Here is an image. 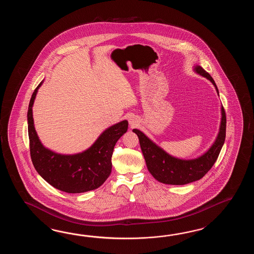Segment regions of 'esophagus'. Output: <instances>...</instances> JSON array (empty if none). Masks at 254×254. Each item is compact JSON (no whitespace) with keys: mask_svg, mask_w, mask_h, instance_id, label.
<instances>
[{"mask_svg":"<svg viewBox=\"0 0 254 254\" xmlns=\"http://www.w3.org/2000/svg\"><path fill=\"white\" fill-rule=\"evenodd\" d=\"M129 126H130L131 128H133L135 126L138 125V120L136 119L135 117H130L129 119Z\"/></svg>","mask_w":254,"mask_h":254,"instance_id":"34e87169","label":"esophagus"}]
</instances>
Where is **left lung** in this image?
Returning <instances> with one entry per match:
<instances>
[{"label": "left lung", "mask_w": 254, "mask_h": 254, "mask_svg": "<svg viewBox=\"0 0 254 254\" xmlns=\"http://www.w3.org/2000/svg\"><path fill=\"white\" fill-rule=\"evenodd\" d=\"M194 71L211 81L219 95L215 81L204 69L196 65ZM132 131L139 138L140 149L151 175L162 184L184 185L202 178L215 163L225 140L226 114L223 106H221V125L215 141L204 154L191 160H182L172 156L139 129H133Z\"/></svg>", "instance_id": "left-lung-1"}]
</instances>
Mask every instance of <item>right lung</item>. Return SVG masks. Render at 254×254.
<instances>
[{
  "label": "right lung",
  "instance_id": "add662e5",
  "mask_svg": "<svg viewBox=\"0 0 254 254\" xmlns=\"http://www.w3.org/2000/svg\"><path fill=\"white\" fill-rule=\"evenodd\" d=\"M34 90L28 108L30 152L37 173L54 188L68 193H81L99 188L112 172V155L117 140L128 129L125 120L109 127L86 151L72 155L59 154L42 144L34 128L33 105L40 86Z\"/></svg>",
  "mask_w": 254,
  "mask_h": 254
}]
</instances>
